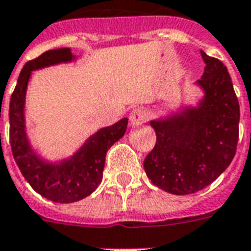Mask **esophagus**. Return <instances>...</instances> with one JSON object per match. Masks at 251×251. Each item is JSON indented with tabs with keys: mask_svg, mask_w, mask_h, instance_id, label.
Wrapping results in <instances>:
<instances>
[{
	"mask_svg": "<svg viewBox=\"0 0 251 251\" xmlns=\"http://www.w3.org/2000/svg\"><path fill=\"white\" fill-rule=\"evenodd\" d=\"M148 117V110L144 107H136V109L131 110L130 115H129V121L133 125H141L144 122H147Z\"/></svg>",
	"mask_w": 251,
	"mask_h": 251,
	"instance_id": "esophagus-1",
	"label": "esophagus"
}]
</instances>
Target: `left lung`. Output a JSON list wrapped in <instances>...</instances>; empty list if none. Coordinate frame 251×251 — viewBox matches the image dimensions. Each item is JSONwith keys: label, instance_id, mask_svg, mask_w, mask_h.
Masks as SVG:
<instances>
[{"label": "left lung", "instance_id": "1", "mask_svg": "<svg viewBox=\"0 0 251 251\" xmlns=\"http://www.w3.org/2000/svg\"><path fill=\"white\" fill-rule=\"evenodd\" d=\"M204 74L198 80L205 98L176 118L152 121L156 144L144 161L147 176L175 195L195 194L218 179L235 156L239 102L226 66L201 51Z\"/></svg>", "mask_w": 251, "mask_h": 251}]
</instances>
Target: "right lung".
<instances>
[{"label":"right lung","mask_w":251,"mask_h":251,"mask_svg":"<svg viewBox=\"0 0 251 251\" xmlns=\"http://www.w3.org/2000/svg\"><path fill=\"white\" fill-rule=\"evenodd\" d=\"M71 59L70 48H59L29 60L21 70L9 103V140L14 161L37 194L56 203H72L93 194L102 181L106 153L125 134L127 126V118H122L114 125L100 129L88 138L74 157L59 165L43 163L36 157L30 151L24 129V99L30 72L56 63L70 62Z\"/></svg>","instance_id":"add662e5"}]
</instances>
